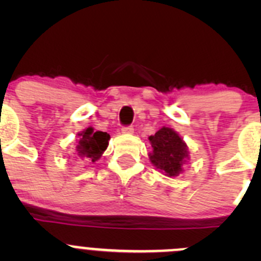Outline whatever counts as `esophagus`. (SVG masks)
<instances>
[{
  "instance_id": "34e87169",
  "label": "esophagus",
  "mask_w": 261,
  "mask_h": 261,
  "mask_svg": "<svg viewBox=\"0 0 261 261\" xmlns=\"http://www.w3.org/2000/svg\"><path fill=\"white\" fill-rule=\"evenodd\" d=\"M121 133L128 134V135H130V134H134V127L133 126H123V127L121 128Z\"/></svg>"
}]
</instances>
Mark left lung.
Here are the masks:
<instances>
[{
	"instance_id": "8db88e82",
	"label": "left lung",
	"mask_w": 261,
	"mask_h": 261,
	"mask_svg": "<svg viewBox=\"0 0 261 261\" xmlns=\"http://www.w3.org/2000/svg\"><path fill=\"white\" fill-rule=\"evenodd\" d=\"M152 151L149 154L151 164L168 177H177L183 172V164L189 158L188 146L173 128L162 127L149 136Z\"/></svg>"
}]
</instances>
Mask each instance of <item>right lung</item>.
Wrapping results in <instances>:
<instances>
[{
    "instance_id": "right-lung-1",
    "label": "right lung",
    "mask_w": 261,
    "mask_h": 261,
    "mask_svg": "<svg viewBox=\"0 0 261 261\" xmlns=\"http://www.w3.org/2000/svg\"><path fill=\"white\" fill-rule=\"evenodd\" d=\"M80 140L75 146V156L82 160L97 162L109 146L110 135L103 131H94L92 127L78 134Z\"/></svg>"
}]
</instances>
